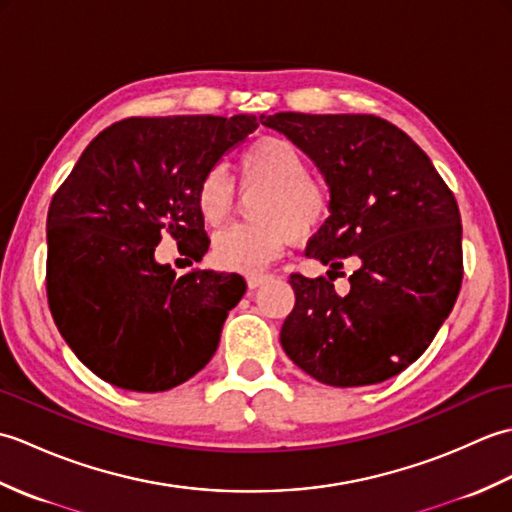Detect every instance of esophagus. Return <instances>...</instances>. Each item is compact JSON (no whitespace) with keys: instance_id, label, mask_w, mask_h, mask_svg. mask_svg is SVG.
I'll list each match as a JSON object with an SVG mask.
<instances>
[{"instance_id":"1","label":"esophagus","mask_w":512,"mask_h":512,"mask_svg":"<svg viewBox=\"0 0 512 512\" xmlns=\"http://www.w3.org/2000/svg\"><path fill=\"white\" fill-rule=\"evenodd\" d=\"M270 279H273V275H268V273H253V275L246 277V284H248L250 290H257L259 286H264L266 281H270Z\"/></svg>"}]
</instances>
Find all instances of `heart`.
Masks as SVG:
<instances>
[{"label": "heart", "instance_id": "obj_1", "mask_svg": "<svg viewBox=\"0 0 512 512\" xmlns=\"http://www.w3.org/2000/svg\"><path fill=\"white\" fill-rule=\"evenodd\" d=\"M244 187L266 193L255 206V224H237L213 237V257L226 270L264 268L292 239L312 235L330 213V193L310 180V165L288 138L262 136L239 156ZM195 206L209 226H220L233 209V184L220 167L204 173L195 189Z\"/></svg>", "mask_w": 512, "mask_h": 512}]
</instances>
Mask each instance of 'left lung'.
I'll list each match as a JSON object with an SVG mask.
<instances>
[{"mask_svg":"<svg viewBox=\"0 0 512 512\" xmlns=\"http://www.w3.org/2000/svg\"><path fill=\"white\" fill-rule=\"evenodd\" d=\"M306 154L330 189V217L310 239L308 257L343 275H290L295 308L281 347L303 372L332 387L383 383L427 350L462 286L458 202L429 156L372 114L259 116Z\"/></svg>","mask_w":512,"mask_h":512,"instance_id":"1","label":"left lung"}]
</instances>
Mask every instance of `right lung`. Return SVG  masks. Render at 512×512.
Returning <instances> with one entry per match:
<instances>
[{
	"mask_svg": "<svg viewBox=\"0 0 512 512\" xmlns=\"http://www.w3.org/2000/svg\"><path fill=\"white\" fill-rule=\"evenodd\" d=\"M257 118H125L103 129L48 211V303L76 358L105 383L156 394L211 361L246 292L235 273L156 262L169 233L193 262L209 250L195 189Z\"/></svg>",
	"mask_w": 512,
	"mask_h": 512,
	"instance_id": "obj_1",
	"label": "right lung"
}]
</instances>
